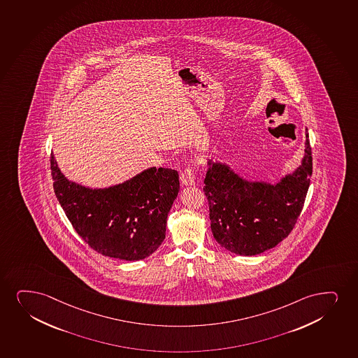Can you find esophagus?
<instances>
[{"mask_svg": "<svg viewBox=\"0 0 358 358\" xmlns=\"http://www.w3.org/2000/svg\"><path fill=\"white\" fill-rule=\"evenodd\" d=\"M180 180H181L182 185H195L194 169L192 168V166H187V168L182 171Z\"/></svg>", "mask_w": 358, "mask_h": 358, "instance_id": "obj_1", "label": "esophagus"}]
</instances>
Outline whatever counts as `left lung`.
<instances>
[{"instance_id":"8db88e82","label":"left lung","mask_w":358,"mask_h":358,"mask_svg":"<svg viewBox=\"0 0 358 358\" xmlns=\"http://www.w3.org/2000/svg\"><path fill=\"white\" fill-rule=\"evenodd\" d=\"M301 165L278 183L248 181L227 164L208 159L203 193L210 208L213 238L240 256H256L275 248L296 225L313 175L306 129Z\"/></svg>"}]
</instances>
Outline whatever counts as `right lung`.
Masks as SVG:
<instances>
[{"label": "right lung", "mask_w": 358, "mask_h": 358, "mask_svg": "<svg viewBox=\"0 0 358 358\" xmlns=\"http://www.w3.org/2000/svg\"><path fill=\"white\" fill-rule=\"evenodd\" d=\"M54 193L84 243L103 256L140 261L165 238L170 208L180 192L173 169H147L128 181L93 189L69 181L50 155Z\"/></svg>", "instance_id": "1"}]
</instances>
